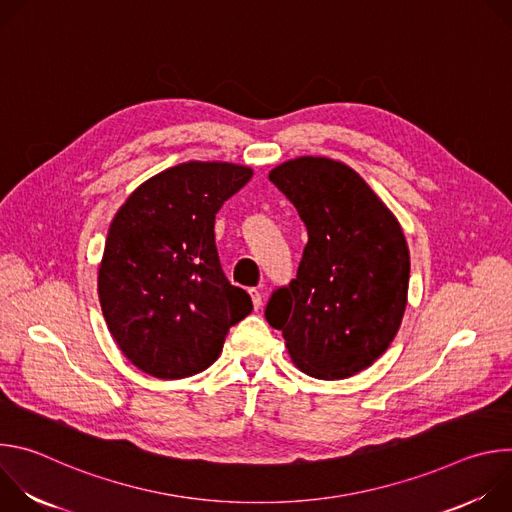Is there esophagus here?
Instances as JSON below:
<instances>
[{"label":"esophagus","mask_w":512,"mask_h":512,"mask_svg":"<svg viewBox=\"0 0 512 512\" xmlns=\"http://www.w3.org/2000/svg\"><path fill=\"white\" fill-rule=\"evenodd\" d=\"M249 296H251V300H253V308L259 310V308H261V302H263V300H261V298H263V296H261V289H259V287H251V289H249Z\"/></svg>","instance_id":"obj_1"}]
</instances>
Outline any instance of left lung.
I'll return each instance as SVG.
<instances>
[{
	"mask_svg": "<svg viewBox=\"0 0 512 512\" xmlns=\"http://www.w3.org/2000/svg\"><path fill=\"white\" fill-rule=\"evenodd\" d=\"M308 229L298 275L265 308L296 367L348 379L389 348L409 289V249L387 204L350 166L302 156L269 172Z\"/></svg>",
	"mask_w": 512,
	"mask_h": 512,
	"instance_id": "8db88e82",
	"label": "left lung"
}]
</instances>
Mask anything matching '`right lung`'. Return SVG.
Here are the masks:
<instances>
[{"label": "right lung", "mask_w": 512, "mask_h": 512, "mask_svg": "<svg viewBox=\"0 0 512 512\" xmlns=\"http://www.w3.org/2000/svg\"><path fill=\"white\" fill-rule=\"evenodd\" d=\"M253 176L249 166L184 162L137 186L121 204L99 265L111 336L158 379L192 377L218 358L229 328L251 314L214 245V216Z\"/></svg>", "instance_id": "right-lung-1"}]
</instances>
